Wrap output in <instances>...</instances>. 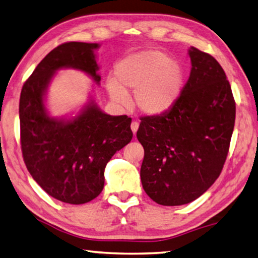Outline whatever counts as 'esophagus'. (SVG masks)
<instances>
[{
	"instance_id": "34e87169",
	"label": "esophagus",
	"mask_w": 258,
	"mask_h": 258,
	"mask_svg": "<svg viewBox=\"0 0 258 258\" xmlns=\"http://www.w3.org/2000/svg\"><path fill=\"white\" fill-rule=\"evenodd\" d=\"M138 126H139V123H138L137 121H133V122H132V125H130V128H132V130H133L134 135L137 133V130H138Z\"/></svg>"
}]
</instances>
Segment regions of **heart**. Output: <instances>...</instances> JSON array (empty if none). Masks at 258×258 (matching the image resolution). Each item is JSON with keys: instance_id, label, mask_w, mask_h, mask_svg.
<instances>
[{"instance_id": "obj_1", "label": "heart", "mask_w": 258, "mask_h": 258, "mask_svg": "<svg viewBox=\"0 0 258 258\" xmlns=\"http://www.w3.org/2000/svg\"><path fill=\"white\" fill-rule=\"evenodd\" d=\"M115 79L106 80L113 101L125 105L126 92H135L138 110L148 115L169 111L181 95L184 71L178 60L156 48L130 54L115 67Z\"/></svg>"}]
</instances>
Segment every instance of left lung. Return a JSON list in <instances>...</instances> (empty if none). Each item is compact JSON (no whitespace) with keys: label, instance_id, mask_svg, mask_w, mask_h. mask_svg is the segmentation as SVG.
Returning a JSON list of instances; mask_svg holds the SVG:
<instances>
[{"label":"left lung","instance_id":"obj_1","mask_svg":"<svg viewBox=\"0 0 258 258\" xmlns=\"http://www.w3.org/2000/svg\"><path fill=\"white\" fill-rule=\"evenodd\" d=\"M191 71L177 103L161 115L142 116L137 138L145 151L144 190L164 206L202 196L227 160L236 119L231 86L220 63L191 46Z\"/></svg>","mask_w":258,"mask_h":258}]
</instances>
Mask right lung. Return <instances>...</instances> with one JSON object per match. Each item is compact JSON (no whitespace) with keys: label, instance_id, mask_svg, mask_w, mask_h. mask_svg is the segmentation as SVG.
I'll list each match as a JSON object with an SVG mask.
<instances>
[{"label":"right lung","instance_id":"1","mask_svg":"<svg viewBox=\"0 0 258 258\" xmlns=\"http://www.w3.org/2000/svg\"><path fill=\"white\" fill-rule=\"evenodd\" d=\"M97 48L96 43L58 45L39 62L20 94L25 164L49 196L68 204H85L102 192L107 162L133 138L132 117L105 114L94 102L69 121L51 117L45 108L44 95L58 69L74 68L101 81L94 53Z\"/></svg>","mask_w":258,"mask_h":258}]
</instances>
